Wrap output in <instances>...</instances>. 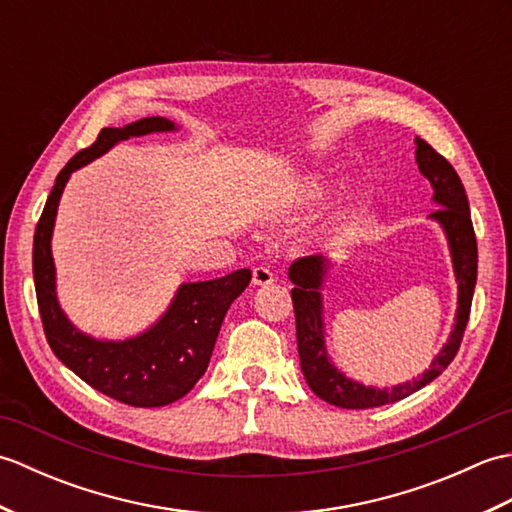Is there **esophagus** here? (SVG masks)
Wrapping results in <instances>:
<instances>
[{
	"label": "esophagus",
	"instance_id": "1",
	"mask_svg": "<svg viewBox=\"0 0 512 512\" xmlns=\"http://www.w3.org/2000/svg\"><path fill=\"white\" fill-rule=\"evenodd\" d=\"M273 281H275V277H273V273H270V268H266V266L253 268V284L255 286H268V284H273Z\"/></svg>",
	"mask_w": 512,
	"mask_h": 512
}]
</instances>
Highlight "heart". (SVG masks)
Returning a JSON list of instances; mask_svg holds the SVG:
<instances>
[{
    "mask_svg": "<svg viewBox=\"0 0 512 512\" xmlns=\"http://www.w3.org/2000/svg\"><path fill=\"white\" fill-rule=\"evenodd\" d=\"M330 191V184L325 180H310L306 184V189H303V200L308 202H317L321 198H325V193Z\"/></svg>",
    "mask_w": 512,
    "mask_h": 512,
    "instance_id": "b5f03b06",
    "label": "heart"
}]
</instances>
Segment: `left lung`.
Masks as SVG:
<instances>
[{"label":"left lung","mask_w":512,"mask_h":512,"mask_svg":"<svg viewBox=\"0 0 512 512\" xmlns=\"http://www.w3.org/2000/svg\"><path fill=\"white\" fill-rule=\"evenodd\" d=\"M416 162L422 176L431 182L433 200L440 204V209L433 211L431 217L438 220L444 233H447L455 279H458V314H455L453 332L449 341L444 343L440 354L433 358L427 372L418 378L407 380V383L387 389L365 387L356 383V380L343 376L332 365L323 341L321 284L330 268V259L323 255L299 257L288 270V277L295 284L290 295L292 306H295L301 372L306 376V383L314 394L341 409H372L389 405V402H398L411 396L413 391L429 385L433 378H438L451 365L455 354L460 350L466 323H469L473 290L477 281V242L464 184L451 167V162L440 156L422 138H416Z\"/></svg>","instance_id":"obj_1"}]
</instances>
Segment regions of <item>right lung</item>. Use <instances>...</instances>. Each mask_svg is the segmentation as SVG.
<instances>
[{"mask_svg": "<svg viewBox=\"0 0 512 512\" xmlns=\"http://www.w3.org/2000/svg\"><path fill=\"white\" fill-rule=\"evenodd\" d=\"M173 129L176 125L162 116L101 129L99 138L59 171L32 244L39 314L54 356L96 391L132 407H165L189 394L209 367L226 310L250 284V270L242 268L220 279L182 284L169 310L147 332L127 341H96L76 330L59 308L50 239L61 193L72 171L103 156L121 140Z\"/></svg>", "mask_w": 512, "mask_h": 512, "instance_id": "right-lung-1", "label": "right lung"}]
</instances>
